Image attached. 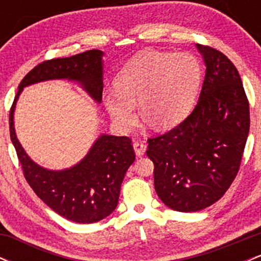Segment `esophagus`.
Masks as SVG:
<instances>
[{"instance_id": "1", "label": "esophagus", "mask_w": 261, "mask_h": 261, "mask_svg": "<svg viewBox=\"0 0 261 261\" xmlns=\"http://www.w3.org/2000/svg\"><path fill=\"white\" fill-rule=\"evenodd\" d=\"M134 148H135V152H136L137 155L145 154L146 145H145V142H142V141H136V142H134Z\"/></svg>"}]
</instances>
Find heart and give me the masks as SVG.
Instances as JSON below:
<instances>
[{
	"mask_svg": "<svg viewBox=\"0 0 261 261\" xmlns=\"http://www.w3.org/2000/svg\"><path fill=\"white\" fill-rule=\"evenodd\" d=\"M201 81V64L191 54L145 51L121 68L116 91L108 92L104 100L121 130L136 124L137 101L142 115L155 127H172L191 112Z\"/></svg>",
	"mask_w": 261,
	"mask_h": 261,
	"instance_id": "b5f03b06",
	"label": "heart"
}]
</instances>
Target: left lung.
<instances>
[{"label":"left lung","mask_w":261,"mask_h":261,"mask_svg":"<svg viewBox=\"0 0 261 261\" xmlns=\"http://www.w3.org/2000/svg\"><path fill=\"white\" fill-rule=\"evenodd\" d=\"M206 65L199 101L168 133L148 139L154 189L168 207L195 212L224 195L238 174L250 126L238 70L224 54L197 44Z\"/></svg>","instance_id":"1"}]
</instances>
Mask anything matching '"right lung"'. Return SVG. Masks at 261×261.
Listing matches in <instances>:
<instances>
[{
	"label": "right lung",
	"mask_w": 261,
	"mask_h": 261,
	"mask_svg": "<svg viewBox=\"0 0 261 261\" xmlns=\"http://www.w3.org/2000/svg\"><path fill=\"white\" fill-rule=\"evenodd\" d=\"M101 56L103 53L94 49L70 58L40 62L19 83L10 110L11 140L25 180L56 214L77 223L98 222L109 216L118 206L121 182L135 161L131 139L101 135L79 164L54 172L39 167L27 155L17 140L13 112L18 95L24 87L46 80L79 81L93 99L100 103L103 94Z\"/></svg>",
	"instance_id": "1"
}]
</instances>
